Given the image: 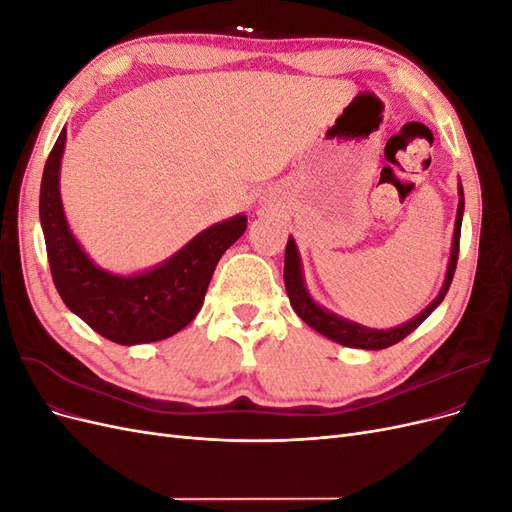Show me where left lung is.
<instances>
[{"mask_svg":"<svg viewBox=\"0 0 512 512\" xmlns=\"http://www.w3.org/2000/svg\"><path fill=\"white\" fill-rule=\"evenodd\" d=\"M459 207H457V220H455V235H453V250H451V260H448V271H446V280L444 286L440 290V294L436 297L425 312L418 314L416 318H412L410 322L401 324V327L389 329V331H376V329H367V327H359L350 320L337 318L335 314L327 312V309L318 307L303 286V275H301V262H299V254H297V245H294L292 239H288L286 243V258H284V282H286V292L288 299L294 312L299 314V318L309 324L314 331H318L320 335L333 339V342L348 346V348H363V350H382L389 348L401 339L408 337L418 324H421L433 309H436L442 299L446 297L448 288H451L453 275L457 269V258H459V237H461V218H463V190L459 183Z\"/></svg>","mask_w":512,"mask_h":512,"instance_id":"obj_1","label":"left lung"}]
</instances>
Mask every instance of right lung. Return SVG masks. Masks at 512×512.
<instances>
[{"instance_id": "1", "label": "right lung", "mask_w": 512, "mask_h": 512, "mask_svg": "<svg viewBox=\"0 0 512 512\" xmlns=\"http://www.w3.org/2000/svg\"><path fill=\"white\" fill-rule=\"evenodd\" d=\"M64 145L66 130H61L40 185V222L59 297L91 329L121 346L160 342L188 327L205 301L215 265L245 232V215L203 230L153 271L132 277L106 273L76 243L61 207Z\"/></svg>"}]
</instances>
